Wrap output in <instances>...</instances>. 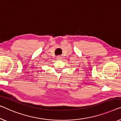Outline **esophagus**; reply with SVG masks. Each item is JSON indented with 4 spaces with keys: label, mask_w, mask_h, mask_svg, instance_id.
<instances>
[{
    "label": "esophagus",
    "mask_w": 121,
    "mask_h": 121,
    "mask_svg": "<svg viewBox=\"0 0 121 121\" xmlns=\"http://www.w3.org/2000/svg\"><path fill=\"white\" fill-rule=\"evenodd\" d=\"M56 59L57 60H62V57H61V56H57L56 57Z\"/></svg>",
    "instance_id": "1"
}]
</instances>
